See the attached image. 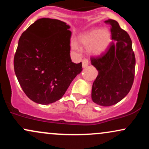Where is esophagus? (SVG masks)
<instances>
[{"instance_id": "1", "label": "esophagus", "mask_w": 149, "mask_h": 149, "mask_svg": "<svg viewBox=\"0 0 149 149\" xmlns=\"http://www.w3.org/2000/svg\"><path fill=\"white\" fill-rule=\"evenodd\" d=\"M89 64H90V62H89L88 59H85L82 61V66H83V68H86L89 65Z\"/></svg>"}]
</instances>
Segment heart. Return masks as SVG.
Instances as JSON below:
<instances>
[{
    "mask_svg": "<svg viewBox=\"0 0 149 149\" xmlns=\"http://www.w3.org/2000/svg\"><path fill=\"white\" fill-rule=\"evenodd\" d=\"M78 40L84 46H89L88 52L92 55H100L109 48L111 42V34L108 29H92L80 33L78 37ZM72 48L78 50V46L76 42L71 44Z\"/></svg>",
    "mask_w": 149,
    "mask_h": 149,
    "instance_id": "obj_1",
    "label": "heart"
}]
</instances>
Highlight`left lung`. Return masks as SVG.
<instances>
[{"instance_id": "1", "label": "left lung", "mask_w": 149, "mask_h": 149, "mask_svg": "<svg viewBox=\"0 0 149 149\" xmlns=\"http://www.w3.org/2000/svg\"><path fill=\"white\" fill-rule=\"evenodd\" d=\"M105 23L111 26L114 42L105 54L90 59L92 65L98 71V76L92 85L91 97L95 104L110 107L129 93L134 81L135 57L127 32L115 20L108 19Z\"/></svg>"}]
</instances>
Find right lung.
Returning <instances> with one entry per match:
<instances>
[{
    "label": "right lung",
    "instance_id": "obj_1",
    "mask_svg": "<svg viewBox=\"0 0 149 149\" xmlns=\"http://www.w3.org/2000/svg\"><path fill=\"white\" fill-rule=\"evenodd\" d=\"M70 26L49 18L37 19L22 34L14 57L15 75L27 97L47 105L60 100L82 63L70 57Z\"/></svg>",
    "mask_w": 149,
    "mask_h": 149
}]
</instances>
